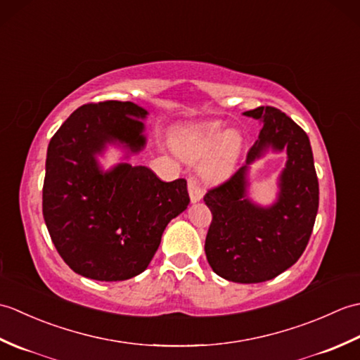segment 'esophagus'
Listing matches in <instances>:
<instances>
[{"instance_id": "1", "label": "esophagus", "mask_w": 360, "mask_h": 360, "mask_svg": "<svg viewBox=\"0 0 360 360\" xmlns=\"http://www.w3.org/2000/svg\"><path fill=\"white\" fill-rule=\"evenodd\" d=\"M188 195H190V201L193 204L200 202L202 200V190L198 186V182L195 179H188Z\"/></svg>"}]
</instances>
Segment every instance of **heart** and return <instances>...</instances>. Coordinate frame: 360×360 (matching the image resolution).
<instances>
[{
  "mask_svg": "<svg viewBox=\"0 0 360 360\" xmlns=\"http://www.w3.org/2000/svg\"><path fill=\"white\" fill-rule=\"evenodd\" d=\"M244 139L236 129H226L219 122H209L182 129L176 137L174 148L188 160L204 155L200 173L205 181L219 182L227 179L235 170L243 151Z\"/></svg>",
  "mask_w": 360,
  "mask_h": 360,
  "instance_id": "b5f03b06",
  "label": "heart"
}]
</instances>
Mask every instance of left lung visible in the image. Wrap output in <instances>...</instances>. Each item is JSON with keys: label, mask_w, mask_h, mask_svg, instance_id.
Listing matches in <instances>:
<instances>
[{"label": "left lung", "mask_w": 360, "mask_h": 360, "mask_svg": "<svg viewBox=\"0 0 360 360\" xmlns=\"http://www.w3.org/2000/svg\"><path fill=\"white\" fill-rule=\"evenodd\" d=\"M263 124L246 164L204 201L213 219L205 255L213 272L235 283H262L289 269L307 249L319 210V181L308 134L272 106L243 112ZM286 150L278 200L262 206L248 198L250 165L267 152Z\"/></svg>", "instance_id": "1"}]
</instances>
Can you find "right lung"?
<instances>
[{"instance_id": "add662e5", "label": "right lung", "mask_w": 360, "mask_h": 360, "mask_svg": "<svg viewBox=\"0 0 360 360\" xmlns=\"http://www.w3.org/2000/svg\"><path fill=\"white\" fill-rule=\"evenodd\" d=\"M147 116L133 102L88 103L49 142L44 223L60 257L82 277L122 281L143 272L167 224L190 202L186 179L164 182L150 168L128 162L147 145ZM108 146L124 156L103 169L98 158Z\"/></svg>"}]
</instances>
